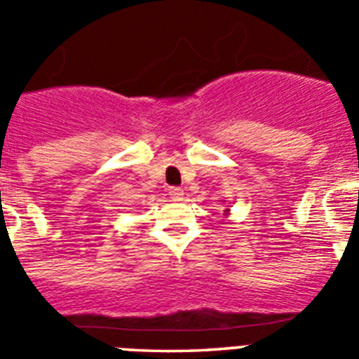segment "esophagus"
Listing matches in <instances>:
<instances>
[{
	"label": "esophagus",
	"instance_id": "obj_1",
	"mask_svg": "<svg viewBox=\"0 0 359 359\" xmlns=\"http://www.w3.org/2000/svg\"><path fill=\"white\" fill-rule=\"evenodd\" d=\"M169 196L174 199V201H177V199H182L183 190L180 189V187H169Z\"/></svg>",
	"mask_w": 359,
	"mask_h": 359
}]
</instances>
